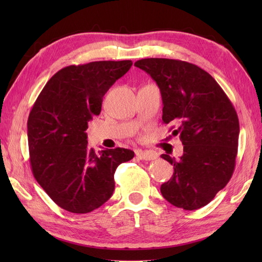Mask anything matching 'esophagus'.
Listing matches in <instances>:
<instances>
[{
    "mask_svg": "<svg viewBox=\"0 0 262 262\" xmlns=\"http://www.w3.org/2000/svg\"><path fill=\"white\" fill-rule=\"evenodd\" d=\"M136 155L138 159L143 161H152L157 159V154H154L153 152H149V151H137Z\"/></svg>",
    "mask_w": 262,
    "mask_h": 262,
    "instance_id": "esophagus-1",
    "label": "esophagus"
}]
</instances>
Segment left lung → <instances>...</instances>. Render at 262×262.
Segmentation results:
<instances>
[{
	"instance_id": "obj_1",
	"label": "left lung",
	"mask_w": 262,
	"mask_h": 262,
	"mask_svg": "<svg viewBox=\"0 0 262 262\" xmlns=\"http://www.w3.org/2000/svg\"><path fill=\"white\" fill-rule=\"evenodd\" d=\"M135 66L157 82L163 101V124H177L172 135L179 136L183 145L179 160L161 155L174 169L171 179L161 186V193L176 207L202 208L234 172L240 133L236 111L214 77L197 65L144 58Z\"/></svg>"
}]
</instances>
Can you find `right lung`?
Instances as JSON below:
<instances>
[{"label": "right lung", "instance_id": "right-lung-1", "mask_svg": "<svg viewBox=\"0 0 262 262\" xmlns=\"http://www.w3.org/2000/svg\"><path fill=\"white\" fill-rule=\"evenodd\" d=\"M132 60L70 65L54 74L28 118L32 174L55 204L74 214L99 208L113 196L115 171L134 158L116 147H88L89 121L101 111L103 96L132 68Z\"/></svg>", "mask_w": 262, "mask_h": 262}]
</instances>
